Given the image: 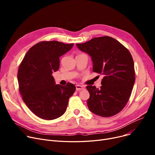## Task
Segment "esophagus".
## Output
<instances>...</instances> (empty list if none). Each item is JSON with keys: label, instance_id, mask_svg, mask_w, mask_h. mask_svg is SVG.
Segmentation results:
<instances>
[{"label": "esophagus", "instance_id": "obj_1", "mask_svg": "<svg viewBox=\"0 0 155 155\" xmlns=\"http://www.w3.org/2000/svg\"><path fill=\"white\" fill-rule=\"evenodd\" d=\"M76 90L77 91H82V90H84V87H83L82 86H81V85H76Z\"/></svg>", "mask_w": 155, "mask_h": 155}]
</instances>
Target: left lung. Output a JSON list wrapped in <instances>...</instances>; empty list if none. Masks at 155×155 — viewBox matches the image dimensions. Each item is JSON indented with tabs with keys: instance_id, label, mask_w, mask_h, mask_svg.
I'll return each instance as SVG.
<instances>
[{
	"instance_id": "obj_1",
	"label": "left lung",
	"mask_w": 155,
	"mask_h": 155,
	"mask_svg": "<svg viewBox=\"0 0 155 155\" xmlns=\"http://www.w3.org/2000/svg\"><path fill=\"white\" fill-rule=\"evenodd\" d=\"M77 46L92 58L93 71L104 76L100 89L92 85L86 87L90 94L87 100L89 110L105 117L117 114L128 102L135 82L131 53L109 36L94 38Z\"/></svg>"
}]
</instances>
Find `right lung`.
<instances>
[{"label":"right lung","mask_w":155,"mask_h":155,"mask_svg":"<svg viewBox=\"0 0 155 155\" xmlns=\"http://www.w3.org/2000/svg\"><path fill=\"white\" fill-rule=\"evenodd\" d=\"M73 44L57 41H41L32 46L20 64L18 73L19 89L28 107L38 117L53 120L67 110L75 85H56L52 73L60 67V57Z\"/></svg>","instance_id":"1"}]
</instances>
